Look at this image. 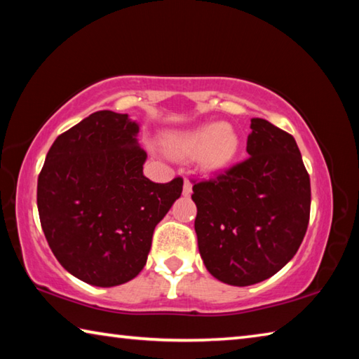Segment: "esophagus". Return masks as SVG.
Wrapping results in <instances>:
<instances>
[{
  "mask_svg": "<svg viewBox=\"0 0 359 359\" xmlns=\"http://www.w3.org/2000/svg\"><path fill=\"white\" fill-rule=\"evenodd\" d=\"M191 187H193L191 182L185 179L184 180V194H185V196H190V194H191Z\"/></svg>",
  "mask_w": 359,
  "mask_h": 359,
  "instance_id": "1",
  "label": "esophagus"
}]
</instances>
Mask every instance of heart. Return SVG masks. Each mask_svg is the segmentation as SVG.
<instances>
[{
  "instance_id": "1",
  "label": "heart",
  "mask_w": 359,
  "mask_h": 359,
  "mask_svg": "<svg viewBox=\"0 0 359 359\" xmlns=\"http://www.w3.org/2000/svg\"><path fill=\"white\" fill-rule=\"evenodd\" d=\"M168 150L174 156L199 158L208 168L226 165L239 149V137L228 125L208 123L196 128L172 133L166 139Z\"/></svg>"
}]
</instances>
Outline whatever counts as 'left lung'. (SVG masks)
Wrapping results in <instances>:
<instances>
[{
  "instance_id": "left-lung-1",
  "label": "left lung",
  "mask_w": 359,
  "mask_h": 359,
  "mask_svg": "<svg viewBox=\"0 0 359 359\" xmlns=\"http://www.w3.org/2000/svg\"><path fill=\"white\" fill-rule=\"evenodd\" d=\"M247 160L193 180L194 231L205 267L223 283L247 287L294 257L311 217V177L294 137L252 118Z\"/></svg>"
}]
</instances>
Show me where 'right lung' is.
Returning a JSON list of instances; mask_svg holds the SVG:
<instances>
[{
    "instance_id": "1",
    "label": "right lung",
    "mask_w": 359,
    "mask_h": 359,
    "mask_svg": "<svg viewBox=\"0 0 359 359\" xmlns=\"http://www.w3.org/2000/svg\"><path fill=\"white\" fill-rule=\"evenodd\" d=\"M128 114L98 111L60 135L38 177L48 247L66 271L95 287L130 282L147 263L158 223L184 179L155 184Z\"/></svg>"
}]
</instances>
